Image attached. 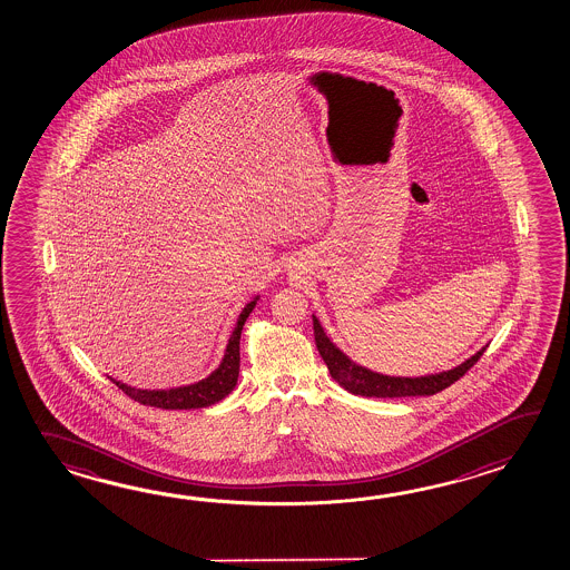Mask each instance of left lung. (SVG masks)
Returning <instances> with one entry per match:
<instances>
[{
	"mask_svg": "<svg viewBox=\"0 0 570 570\" xmlns=\"http://www.w3.org/2000/svg\"><path fill=\"white\" fill-rule=\"evenodd\" d=\"M314 341L321 357L326 363L331 377L337 382L341 387L347 392L363 397H406V395H434L453 385L456 380H461L479 357L483 355L485 348L476 351L471 360L461 363L451 372L436 373V375H426V377H390V375H380V373L370 372L361 365H355L338 351L323 331L321 323L313 316Z\"/></svg>",
	"mask_w": 570,
	"mask_h": 570,
	"instance_id": "1",
	"label": "left lung"
}]
</instances>
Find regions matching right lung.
<instances>
[{"label": "right lung", "instance_id": "obj_1", "mask_svg": "<svg viewBox=\"0 0 570 570\" xmlns=\"http://www.w3.org/2000/svg\"><path fill=\"white\" fill-rule=\"evenodd\" d=\"M256 301L247 304L244 313L239 314V321H237V326H235L232 338H229V345H227V351H225L223 363L215 372L210 373L207 380H203L198 384L186 385V387L163 390V392L136 390V387L119 384L116 380H114V384L124 394L129 395L134 402H140L144 406L164 407V410H190V407H207L217 404L237 384V375H239V338H242V331H244L247 316L256 306Z\"/></svg>", "mask_w": 570, "mask_h": 570}]
</instances>
